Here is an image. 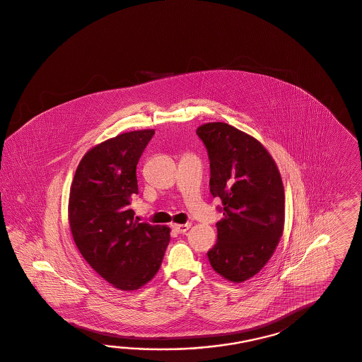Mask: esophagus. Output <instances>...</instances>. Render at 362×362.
Wrapping results in <instances>:
<instances>
[{
  "mask_svg": "<svg viewBox=\"0 0 362 362\" xmlns=\"http://www.w3.org/2000/svg\"><path fill=\"white\" fill-rule=\"evenodd\" d=\"M189 226L191 224H173V228H174V230L177 232V233H186L187 230L189 229Z\"/></svg>",
  "mask_w": 362,
  "mask_h": 362,
  "instance_id": "34e87169",
  "label": "esophagus"
}]
</instances>
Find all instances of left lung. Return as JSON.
Listing matches in <instances>:
<instances>
[{
  "instance_id": "left-lung-1",
  "label": "left lung",
  "mask_w": 362,
  "mask_h": 362,
  "mask_svg": "<svg viewBox=\"0 0 362 362\" xmlns=\"http://www.w3.org/2000/svg\"><path fill=\"white\" fill-rule=\"evenodd\" d=\"M208 151L209 191L220 197L217 243L206 253L216 273L244 282L261 272L284 233V189L261 142L225 122L197 127Z\"/></svg>"
}]
</instances>
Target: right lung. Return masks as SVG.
<instances>
[{"mask_svg":"<svg viewBox=\"0 0 362 362\" xmlns=\"http://www.w3.org/2000/svg\"><path fill=\"white\" fill-rule=\"evenodd\" d=\"M153 129L119 134L90 148L69 191V220L80 255L107 284L133 291L158 273L170 228L134 220L137 165Z\"/></svg>","mask_w":362,"mask_h":362,"instance_id":"obj_1","label":"right lung"}]
</instances>
